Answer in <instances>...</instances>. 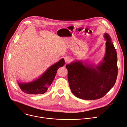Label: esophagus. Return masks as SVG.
Wrapping results in <instances>:
<instances>
[{
  "instance_id": "1",
  "label": "esophagus",
  "mask_w": 127,
  "mask_h": 127,
  "mask_svg": "<svg viewBox=\"0 0 127 127\" xmlns=\"http://www.w3.org/2000/svg\"><path fill=\"white\" fill-rule=\"evenodd\" d=\"M64 60H65V62L66 63H68L70 61V59L68 57H65L64 58Z\"/></svg>"
}]
</instances>
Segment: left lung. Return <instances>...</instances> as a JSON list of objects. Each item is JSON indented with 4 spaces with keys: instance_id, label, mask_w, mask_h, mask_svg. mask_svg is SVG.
Wrapping results in <instances>:
<instances>
[{
    "instance_id": "obj_1",
    "label": "left lung",
    "mask_w": 127,
    "mask_h": 127,
    "mask_svg": "<svg viewBox=\"0 0 127 127\" xmlns=\"http://www.w3.org/2000/svg\"><path fill=\"white\" fill-rule=\"evenodd\" d=\"M106 51L103 61L98 65L78 61L66 65L71 92L87 100L103 97L114 85L117 77V57L108 33H104Z\"/></svg>"
}]
</instances>
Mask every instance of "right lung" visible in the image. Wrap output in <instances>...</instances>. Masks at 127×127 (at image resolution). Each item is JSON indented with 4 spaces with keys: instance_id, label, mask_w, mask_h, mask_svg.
Returning <instances> with one entry per match:
<instances>
[{
    "instance_id": "right-lung-1",
    "label": "right lung",
    "mask_w": 127,
    "mask_h": 127,
    "mask_svg": "<svg viewBox=\"0 0 127 127\" xmlns=\"http://www.w3.org/2000/svg\"><path fill=\"white\" fill-rule=\"evenodd\" d=\"M64 59H62L56 63L50 66L38 79L28 83H19L22 91L28 94H43L47 92L49 86L55 79L58 68L64 65Z\"/></svg>"
}]
</instances>
